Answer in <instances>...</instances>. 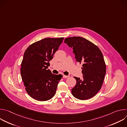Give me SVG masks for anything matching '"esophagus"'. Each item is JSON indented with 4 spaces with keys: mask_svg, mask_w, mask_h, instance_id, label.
Returning <instances> with one entry per match:
<instances>
[{
    "mask_svg": "<svg viewBox=\"0 0 127 127\" xmlns=\"http://www.w3.org/2000/svg\"><path fill=\"white\" fill-rule=\"evenodd\" d=\"M69 76H67V75H63V78H69Z\"/></svg>",
    "mask_w": 127,
    "mask_h": 127,
    "instance_id": "obj_1",
    "label": "esophagus"
}]
</instances>
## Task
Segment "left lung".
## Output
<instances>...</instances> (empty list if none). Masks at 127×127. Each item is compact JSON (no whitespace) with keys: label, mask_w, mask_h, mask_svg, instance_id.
<instances>
[{"label":"left lung","mask_w":127,"mask_h":127,"mask_svg":"<svg viewBox=\"0 0 127 127\" xmlns=\"http://www.w3.org/2000/svg\"><path fill=\"white\" fill-rule=\"evenodd\" d=\"M64 43L72 48L76 61L82 63L83 79L74 77L76 84L71 89L75 98L86 100L94 97L101 89L106 73V65L99 48L80 37L66 38Z\"/></svg>","instance_id":"left-lung-1"}]
</instances>
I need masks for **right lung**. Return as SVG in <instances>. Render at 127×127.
<instances>
[{
  "instance_id": "obj_1",
  "label": "right lung",
  "mask_w": 127,
  "mask_h": 127,
  "mask_svg": "<svg viewBox=\"0 0 127 127\" xmlns=\"http://www.w3.org/2000/svg\"><path fill=\"white\" fill-rule=\"evenodd\" d=\"M64 38H45L31 44L25 52L21 74L29 95L39 101H46L55 95L63 76L52 74L50 61L58 50Z\"/></svg>"
}]
</instances>
